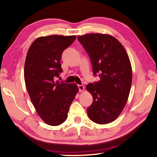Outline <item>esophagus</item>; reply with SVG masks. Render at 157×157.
<instances>
[{
	"mask_svg": "<svg viewBox=\"0 0 157 157\" xmlns=\"http://www.w3.org/2000/svg\"><path fill=\"white\" fill-rule=\"evenodd\" d=\"M78 89L79 92H82L84 90V86L83 85H78Z\"/></svg>",
	"mask_w": 157,
	"mask_h": 157,
	"instance_id": "esophagus-1",
	"label": "esophagus"
}]
</instances>
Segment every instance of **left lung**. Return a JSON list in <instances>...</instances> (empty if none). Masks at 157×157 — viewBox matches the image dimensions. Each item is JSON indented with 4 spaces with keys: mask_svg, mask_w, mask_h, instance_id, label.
I'll list each match as a JSON object with an SVG mask.
<instances>
[{
    "mask_svg": "<svg viewBox=\"0 0 157 157\" xmlns=\"http://www.w3.org/2000/svg\"><path fill=\"white\" fill-rule=\"evenodd\" d=\"M78 40L90 59L93 74L100 78L86 86L93 97L87 109L88 117L98 124L109 123L121 114L131 89L132 70L128 55L111 35L88 34L79 36Z\"/></svg>",
    "mask_w": 157,
    "mask_h": 157,
    "instance_id": "obj_1",
    "label": "left lung"
}]
</instances>
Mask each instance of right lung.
Segmentation results:
<instances>
[{"label": "right lung", "instance_id": "add662e5", "mask_svg": "<svg viewBox=\"0 0 157 157\" xmlns=\"http://www.w3.org/2000/svg\"><path fill=\"white\" fill-rule=\"evenodd\" d=\"M75 38V36L61 35L39 37L32 43L26 56V88L38 115L50 125H59L65 121L79 90L75 84L56 81L63 71V52Z\"/></svg>", "mask_w": 157, "mask_h": 157}]
</instances>
